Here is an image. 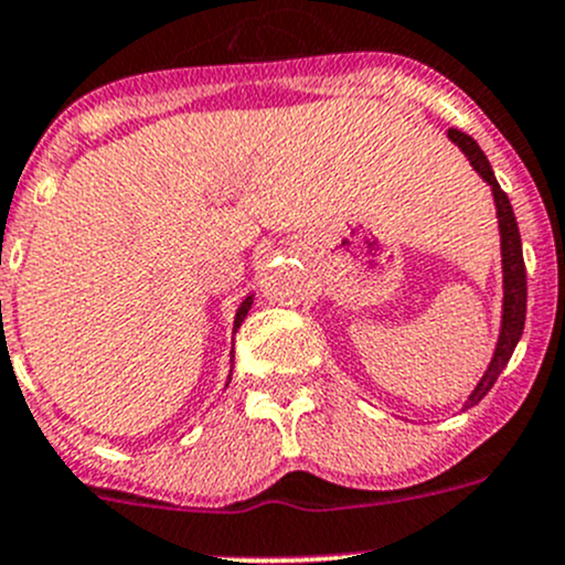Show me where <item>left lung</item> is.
<instances>
[{
	"mask_svg": "<svg viewBox=\"0 0 565 565\" xmlns=\"http://www.w3.org/2000/svg\"><path fill=\"white\" fill-rule=\"evenodd\" d=\"M448 139L454 145L461 147V152L467 156V161L472 163L478 174L492 185L494 193V207H498V224H500V250H503V324H500V339L498 350H494L492 363L483 372L481 383L476 385V391L470 393V398L465 402V407L481 402L492 385L498 383L500 372L505 369V363L514 355V347L520 341L522 330H525V311H527V273H525V259H522V241H520V226H516L514 210H511L509 196H505L503 188L498 185V177H494L492 167H489L487 156H483L481 147L476 145V139L467 134H461L457 128H448Z\"/></svg>",
	"mask_w": 565,
	"mask_h": 565,
	"instance_id": "1",
	"label": "left lung"
}]
</instances>
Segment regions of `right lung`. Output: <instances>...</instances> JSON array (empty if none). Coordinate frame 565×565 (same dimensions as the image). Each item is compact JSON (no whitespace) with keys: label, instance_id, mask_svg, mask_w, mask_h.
Wrapping results in <instances>:
<instances>
[{"label":"right lung","instance_id":"obj_1","mask_svg":"<svg viewBox=\"0 0 565 565\" xmlns=\"http://www.w3.org/2000/svg\"><path fill=\"white\" fill-rule=\"evenodd\" d=\"M250 303H254V298H250V295H248V298L241 303V309H237V315H235V333H237V328H241V324H243V319H246ZM232 347H235V344H232Z\"/></svg>","mask_w":565,"mask_h":565}]
</instances>
